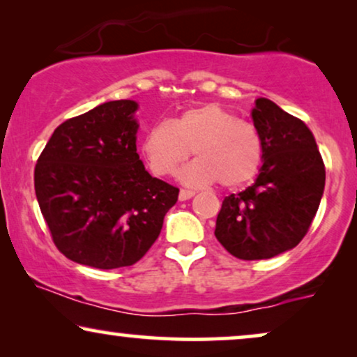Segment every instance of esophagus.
Returning <instances> with one entry per match:
<instances>
[{
	"mask_svg": "<svg viewBox=\"0 0 357 357\" xmlns=\"http://www.w3.org/2000/svg\"><path fill=\"white\" fill-rule=\"evenodd\" d=\"M195 195V192L193 190H185V188H182L180 190V193H178V198H180V202H187V199H190Z\"/></svg>",
	"mask_w": 357,
	"mask_h": 357,
	"instance_id": "obj_1",
	"label": "esophagus"
}]
</instances>
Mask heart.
Instances as JSON below:
<instances>
[{"label":"heart","mask_w":357,"mask_h":357,"mask_svg":"<svg viewBox=\"0 0 357 357\" xmlns=\"http://www.w3.org/2000/svg\"><path fill=\"white\" fill-rule=\"evenodd\" d=\"M141 151L160 177L172 174L193 151L197 159L180 169L178 178L192 187L219 180L226 188L250 182L263 154L257 130L218 104L193 107L172 121H155L146 130Z\"/></svg>","instance_id":"1"}]
</instances>
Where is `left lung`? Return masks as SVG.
Masks as SVG:
<instances>
[{"label":"left lung","mask_w":357,"mask_h":357,"mask_svg":"<svg viewBox=\"0 0 357 357\" xmlns=\"http://www.w3.org/2000/svg\"><path fill=\"white\" fill-rule=\"evenodd\" d=\"M253 125L263 165L252 187L224 198L214 236L241 260H265L291 250L309 231L325 188V165L312 131L265 97Z\"/></svg>","instance_id":"8db88e82"}]
</instances>
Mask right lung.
<instances>
[{
    "mask_svg": "<svg viewBox=\"0 0 357 357\" xmlns=\"http://www.w3.org/2000/svg\"><path fill=\"white\" fill-rule=\"evenodd\" d=\"M135 100L66 120L37 160L38 206L58 250L99 270L130 266L159 237L178 188L151 177L136 153Z\"/></svg>",
    "mask_w": 357,
    "mask_h": 357,
    "instance_id": "1",
    "label": "right lung"
}]
</instances>
